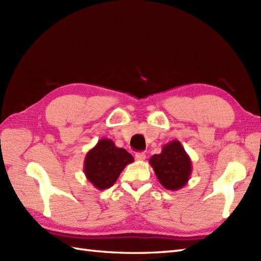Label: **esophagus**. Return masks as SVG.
Instances as JSON below:
<instances>
[{"label": "esophagus", "instance_id": "34e87169", "mask_svg": "<svg viewBox=\"0 0 261 261\" xmlns=\"http://www.w3.org/2000/svg\"><path fill=\"white\" fill-rule=\"evenodd\" d=\"M136 159L137 160H145L146 153L145 152H136Z\"/></svg>", "mask_w": 261, "mask_h": 261}]
</instances>
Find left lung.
Instances as JSON below:
<instances>
[{"label":"left lung","mask_w":261,"mask_h":261,"mask_svg":"<svg viewBox=\"0 0 261 261\" xmlns=\"http://www.w3.org/2000/svg\"><path fill=\"white\" fill-rule=\"evenodd\" d=\"M149 164L166 190L178 191L191 178L192 160L178 140L164 145L162 152L153 154Z\"/></svg>","instance_id":"1"}]
</instances>
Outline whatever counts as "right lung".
Listing matches in <instances>:
<instances>
[{"mask_svg": "<svg viewBox=\"0 0 261 261\" xmlns=\"http://www.w3.org/2000/svg\"><path fill=\"white\" fill-rule=\"evenodd\" d=\"M134 160L125 149L118 148L112 140L104 138L86 153L84 174L94 187L103 191L113 186L125 166Z\"/></svg>", "mask_w": 261, "mask_h": 261, "instance_id": "obj_1", "label": "right lung"}]
</instances>
